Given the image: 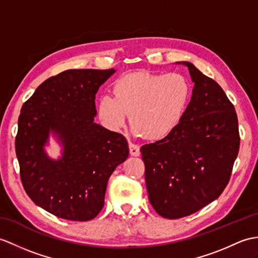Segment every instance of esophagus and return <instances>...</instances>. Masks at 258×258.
Returning a JSON list of instances; mask_svg holds the SVG:
<instances>
[{
  "label": "esophagus",
  "mask_w": 258,
  "mask_h": 258,
  "mask_svg": "<svg viewBox=\"0 0 258 258\" xmlns=\"http://www.w3.org/2000/svg\"><path fill=\"white\" fill-rule=\"evenodd\" d=\"M128 147H130V154L132 156H140V146L136 145V144L133 143H130L128 144Z\"/></svg>",
  "instance_id": "obj_1"
}]
</instances>
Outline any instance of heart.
<instances>
[{
    "mask_svg": "<svg viewBox=\"0 0 258 258\" xmlns=\"http://www.w3.org/2000/svg\"><path fill=\"white\" fill-rule=\"evenodd\" d=\"M190 95V83L180 74L139 71L117 79L113 85V97H100L97 110L112 130L122 128L131 115L136 134L157 140L169 134L180 122Z\"/></svg>",
    "mask_w": 258,
    "mask_h": 258,
    "instance_id": "1",
    "label": "heart"
}]
</instances>
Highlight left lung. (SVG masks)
Here are the masks:
<instances>
[{
    "label": "left lung",
    "mask_w": 258,
    "mask_h": 258,
    "mask_svg": "<svg viewBox=\"0 0 258 258\" xmlns=\"http://www.w3.org/2000/svg\"><path fill=\"white\" fill-rule=\"evenodd\" d=\"M182 63L195 82L190 103L168 135L141 147L149 202L166 219L187 217L218 199L239 149L234 105L213 79Z\"/></svg>",
    "instance_id": "left-lung-1"
}]
</instances>
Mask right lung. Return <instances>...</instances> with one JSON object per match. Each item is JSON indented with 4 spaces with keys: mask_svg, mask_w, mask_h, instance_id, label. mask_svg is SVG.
Wrapping results in <instances>:
<instances>
[{
    "mask_svg": "<svg viewBox=\"0 0 258 258\" xmlns=\"http://www.w3.org/2000/svg\"><path fill=\"white\" fill-rule=\"evenodd\" d=\"M114 69H70L48 78L23 104L15 151L23 187L35 205L70 221L94 219L104 206L107 180L128 157L122 134L94 123L95 93ZM51 131L63 156L43 146Z\"/></svg>",
    "mask_w": 258,
    "mask_h": 258,
    "instance_id": "obj_1",
    "label": "right lung"
}]
</instances>
